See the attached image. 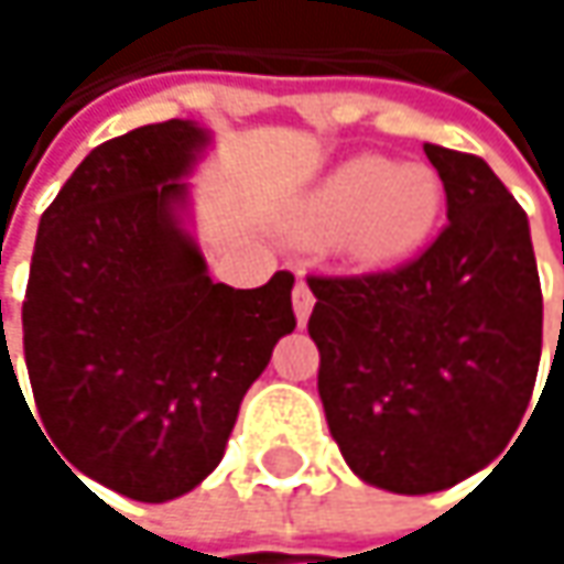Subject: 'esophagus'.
<instances>
[{
    "label": "esophagus",
    "mask_w": 564,
    "mask_h": 564,
    "mask_svg": "<svg viewBox=\"0 0 564 564\" xmlns=\"http://www.w3.org/2000/svg\"><path fill=\"white\" fill-rule=\"evenodd\" d=\"M313 290L306 286V281H296L293 286V313H296V323L300 326H306V319H310V313H313Z\"/></svg>",
    "instance_id": "esophagus-1"
}]
</instances>
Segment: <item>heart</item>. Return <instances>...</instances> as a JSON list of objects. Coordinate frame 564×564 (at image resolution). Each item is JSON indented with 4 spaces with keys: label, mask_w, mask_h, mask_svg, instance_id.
I'll use <instances>...</instances> for the list:
<instances>
[{
    "label": "heart",
    "mask_w": 564,
    "mask_h": 564,
    "mask_svg": "<svg viewBox=\"0 0 564 564\" xmlns=\"http://www.w3.org/2000/svg\"><path fill=\"white\" fill-rule=\"evenodd\" d=\"M444 215V182L427 163L352 156L326 172L296 205L290 235L333 245L356 271H389L414 258Z\"/></svg>",
    "instance_id": "b5f03b06"
}]
</instances>
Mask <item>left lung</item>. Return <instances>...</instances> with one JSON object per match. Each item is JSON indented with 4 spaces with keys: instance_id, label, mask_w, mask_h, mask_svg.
<instances>
[{
    "instance_id": "left-lung-1",
    "label": "left lung",
    "mask_w": 564,
    "mask_h": 564,
    "mask_svg": "<svg viewBox=\"0 0 564 564\" xmlns=\"http://www.w3.org/2000/svg\"><path fill=\"white\" fill-rule=\"evenodd\" d=\"M424 153L447 192L441 238L394 274L310 278L329 434L362 484L404 497L447 490L507 451L542 356L525 212L480 156Z\"/></svg>"
}]
</instances>
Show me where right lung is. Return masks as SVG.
Here are the masks:
<instances>
[{
  "instance_id": "right-lung-1",
  "label": "right lung",
  "mask_w": 564,
  "mask_h": 564,
  "mask_svg": "<svg viewBox=\"0 0 564 564\" xmlns=\"http://www.w3.org/2000/svg\"><path fill=\"white\" fill-rule=\"evenodd\" d=\"M208 147L212 130L166 120L87 153L39 221L29 271L35 417L77 480L140 503L221 464L241 398L296 326L293 274L258 290L208 278L188 182Z\"/></svg>"
}]
</instances>
